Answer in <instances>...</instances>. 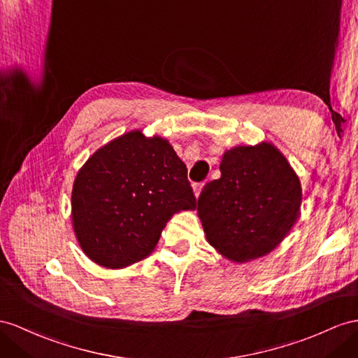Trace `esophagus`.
Listing matches in <instances>:
<instances>
[{
    "instance_id": "esophagus-1",
    "label": "esophagus",
    "mask_w": 358,
    "mask_h": 358,
    "mask_svg": "<svg viewBox=\"0 0 358 358\" xmlns=\"http://www.w3.org/2000/svg\"><path fill=\"white\" fill-rule=\"evenodd\" d=\"M203 187H204V182H195V185H194L195 196H199V194H201V190H203Z\"/></svg>"
}]
</instances>
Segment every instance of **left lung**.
Masks as SVG:
<instances>
[{
  "mask_svg": "<svg viewBox=\"0 0 358 358\" xmlns=\"http://www.w3.org/2000/svg\"><path fill=\"white\" fill-rule=\"evenodd\" d=\"M196 206L208 243L227 259L248 262L271 252L296 222L301 182L273 145L236 146Z\"/></svg>",
  "mask_w": 358,
  "mask_h": 358,
  "instance_id": "obj_1",
  "label": "left lung"
}]
</instances>
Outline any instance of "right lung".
I'll return each instance as SVG.
<instances>
[{"label":"right lung","mask_w":358,"mask_h":358,"mask_svg":"<svg viewBox=\"0 0 358 358\" xmlns=\"http://www.w3.org/2000/svg\"><path fill=\"white\" fill-rule=\"evenodd\" d=\"M195 206L186 164L169 142L130 131L77 173L72 224L89 259L119 269L148 257L169 219Z\"/></svg>","instance_id":"add662e5"}]
</instances>
